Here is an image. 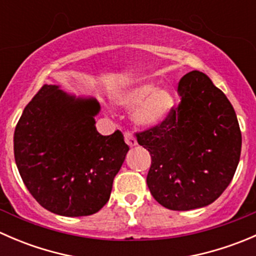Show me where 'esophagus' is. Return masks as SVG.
Here are the masks:
<instances>
[{
    "label": "esophagus",
    "instance_id": "esophagus-1",
    "mask_svg": "<svg viewBox=\"0 0 256 256\" xmlns=\"http://www.w3.org/2000/svg\"><path fill=\"white\" fill-rule=\"evenodd\" d=\"M124 138H125L126 144L130 147H134L138 144V141H136L135 136H134V134L131 132V131H125V132H124Z\"/></svg>",
    "mask_w": 256,
    "mask_h": 256
}]
</instances>
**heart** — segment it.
<instances>
[{
	"label": "heart",
	"mask_w": 256,
	"mask_h": 256,
	"mask_svg": "<svg viewBox=\"0 0 256 256\" xmlns=\"http://www.w3.org/2000/svg\"><path fill=\"white\" fill-rule=\"evenodd\" d=\"M116 102L124 108H135L134 118L142 126H156L168 116L174 96L166 88L141 80L118 95Z\"/></svg>",
	"instance_id": "b5f03b06"
}]
</instances>
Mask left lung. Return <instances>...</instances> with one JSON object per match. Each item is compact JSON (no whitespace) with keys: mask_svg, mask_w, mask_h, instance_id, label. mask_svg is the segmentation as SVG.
Returning <instances> with one entry per match:
<instances>
[{"mask_svg":"<svg viewBox=\"0 0 256 256\" xmlns=\"http://www.w3.org/2000/svg\"><path fill=\"white\" fill-rule=\"evenodd\" d=\"M178 94V108L136 138L151 154L146 180L154 200L171 210H190L213 203L228 187L242 132L230 102L204 73L186 74Z\"/></svg>","mask_w":256,"mask_h":256,"instance_id":"left-lung-1","label":"left lung"}]
</instances>
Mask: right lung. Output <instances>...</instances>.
<instances>
[{
    "label": "right lung",
    "mask_w": 256,
    "mask_h": 256,
    "mask_svg": "<svg viewBox=\"0 0 256 256\" xmlns=\"http://www.w3.org/2000/svg\"><path fill=\"white\" fill-rule=\"evenodd\" d=\"M95 99L43 85L23 110L14 148L23 183L36 200L64 216H90L104 207L128 146L121 131L95 128Z\"/></svg>",
    "instance_id": "right-lung-1"
}]
</instances>
